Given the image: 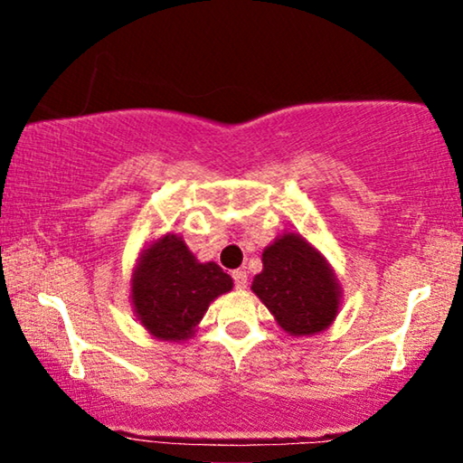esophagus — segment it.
I'll return each instance as SVG.
<instances>
[{"label": "esophagus", "mask_w": 463, "mask_h": 463, "mask_svg": "<svg viewBox=\"0 0 463 463\" xmlns=\"http://www.w3.org/2000/svg\"><path fill=\"white\" fill-rule=\"evenodd\" d=\"M232 277H233V283H236V289H244L248 286V275H246V271H241V269L233 271Z\"/></svg>", "instance_id": "obj_1"}]
</instances>
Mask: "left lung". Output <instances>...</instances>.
Wrapping results in <instances>:
<instances>
[{
	"mask_svg": "<svg viewBox=\"0 0 463 463\" xmlns=\"http://www.w3.org/2000/svg\"><path fill=\"white\" fill-rule=\"evenodd\" d=\"M250 289L294 337L329 329L341 306V283L329 260L294 232H283L262 250V271Z\"/></svg>",
	"mask_w": 463,
	"mask_h": 463,
	"instance_id": "1",
	"label": "left lung"
}]
</instances>
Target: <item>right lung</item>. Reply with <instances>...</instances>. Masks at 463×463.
<instances>
[{"mask_svg": "<svg viewBox=\"0 0 463 463\" xmlns=\"http://www.w3.org/2000/svg\"><path fill=\"white\" fill-rule=\"evenodd\" d=\"M233 288L217 262H201L177 233L146 241L132 269L130 300L148 335L161 341L194 337L209 304Z\"/></svg>", "mask_w": 463, "mask_h": 463, "instance_id": "add662e5", "label": "right lung"}]
</instances>
